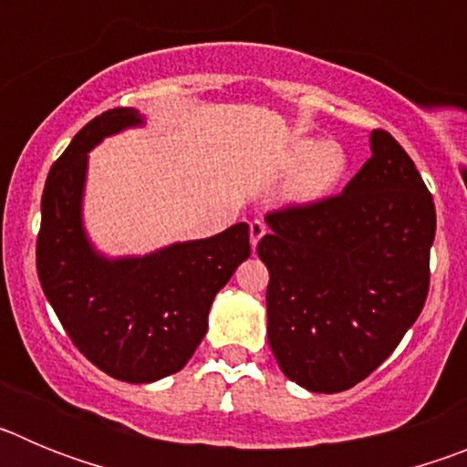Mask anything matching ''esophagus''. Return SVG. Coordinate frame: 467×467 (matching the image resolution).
I'll list each match as a JSON object with an SVG mask.
<instances>
[{
  "instance_id": "obj_1",
  "label": "esophagus",
  "mask_w": 467,
  "mask_h": 467,
  "mask_svg": "<svg viewBox=\"0 0 467 467\" xmlns=\"http://www.w3.org/2000/svg\"><path fill=\"white\" fill-rule=\"evenodd\" d=\"M264 234H266V224H264L262 220L250 222V245H253V250L257 247V243L262 241Z\"/></svg>"
}]
</instances>
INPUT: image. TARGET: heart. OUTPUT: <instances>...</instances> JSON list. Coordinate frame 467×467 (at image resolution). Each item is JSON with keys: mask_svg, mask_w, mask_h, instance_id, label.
Instances as JSON below:
<instances>
[{"mask_svg": "<svg viewBox=\"0 0 467 467\" xmlns=\"http://www.w3.org/2000/svg\"><path fill=\"white\" fill-rule=\"evenodd\" d=\"M283 166L285 171L296 168L285 184V201L296 208H313L327 201L344 182L348 156L334 140L317 142L311 138H299L285 151Z\"/></svg>", "mask_w": 467, "mask_h": 467, "instance_id": "obj_1", "label": "heart"}]
</instances>
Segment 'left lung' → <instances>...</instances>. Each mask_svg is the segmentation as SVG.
Masks as SVG:
<instances>
[{"mask_svg":"<svg viewBox=\"0 0 467 467\" xmlns=\"http://www.w3.org/2000/svg\"><path fill=\"white\" fill-rule=\"evenodd\" d=\"M339 196L266 214L269 346L311 393L348 390L386 360L428 296L435 203L386 130Z\"/></svg>","mask_w":467,"mask_h":467,"instance_id":"left-lung-1","label":"left lung"}]
</instances>
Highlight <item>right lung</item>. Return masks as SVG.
Listing matches in <instances>:
<instances>
[{"label": "right lung", "mask_w": 467, "mask_h": 467, "mask_svg": "<svg viewBox=\"0 0 467 467\" xmlns=\"http://www.w3.org/2000/svg\"><path fill=\"white\" fill-rule=\"evenodd\" d=\"M147 117L117 107L86 123L53 163L41 196L36 271L74 346L109 377L151 383L180 372L208 332L214 295L250 257L245 222L147 254L111 257L84 224L88 154Z\"/></svg>", "instance_id": "right-lung-1"}]
</instances>
